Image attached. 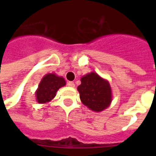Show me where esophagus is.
Instances as JSON below:
<instances>
[{
    "instance_id": "obj_1",
    "label": "esophagus",
    "mask_w": 156,
    "mask_h": 156,
    "mask_svg": "<svg viewBox=\"0 0 156 156\" xmlns=\"http://www.w3.org/2000/svg\"><path fill=\"white\" fill-rule=\"evenodd\" d=\"M68 86L69 87H75V84H74L73 82H69Z\"/></svg>"
}]
</instances>
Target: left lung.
<instances>
[{
	"label": "left lung",
	"mask_w": 156,
	"mask_h": 156,
	"mask_svg": "<svg viewBox=\"0 0 156 156\" xmlns=\"http://www.w3.org/2000/svg\"><path fill=\"white\" fill-rule=\"evenodd\" d=\"M77 89L82 103L93 112L104 111L109 107L112 100L109 82L95 72H90L83 76L81 84Z\"/></svg>",
	"instance_id": "left-lung-1"
}]
</instances>
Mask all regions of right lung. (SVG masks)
<instances>
[{"mask_svg": "<svg viewBox=\"0 0 156 156\" xmlns=\"http://www.w3.org/2000/svg\"><path fill=\"white\" fill-rule=\"evenodd\" d=\"M66 84L63 77L56 73H47L43 77L35 90L36 101L39 104H46L53 100L57 90Z\"/></svg>", "mask_w": 156, "mask_h": 156, "instance_id": "right-lung-1", "label": "right lung"}]
</instances>
